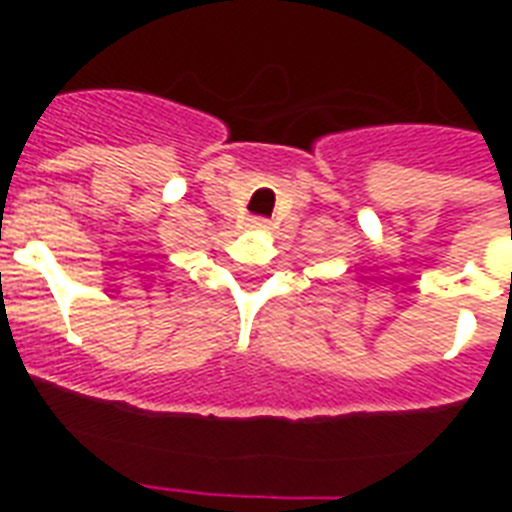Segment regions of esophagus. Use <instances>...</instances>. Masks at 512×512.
<instances>
[{
  "instance_id": "34e87169",
  "label": "esophagus",
  "mask_w": 512,
  "mask_h": 512,
  "mask_svg": "<svg viewBox=\"0 0 512 512\" xmlns=\"http://www.w3.org/2000/svg\"><path fill=\"white\" fill-rule=\"evenodd\" d=\"M249 228H268L265 217H249Z\"/></svg>"
}]
</instances>
